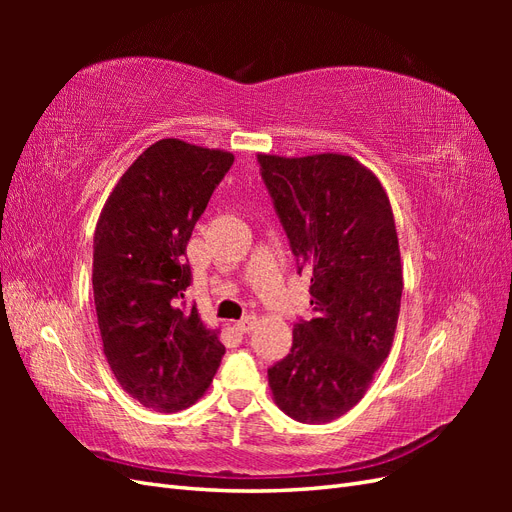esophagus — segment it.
<instances>
[{
	"label": "esophagus",
	"mask_w": 512,
	"mask_h": 512,
	"mask_svg": "<svg viewBox=\"0 0 512 512\" xmlns=\"http://www.w3.org/2000/svg\"><path fill=\"white\" fill-rule=\"evenodd\" d=\"M254 324H256V316H245V318L235 322V329L239 333H250L254 329Z\"/></svg>",
	"instance_id": "1"
}]
</instances>
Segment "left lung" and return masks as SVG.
Segmentation results:
<instances>
[{"instance_id":"8db88e82","label":"left lung","mask_w":512,"mask_h":512,"mask_svg":"<svg viewBox=\"0 0 512 512\" xmlns=\"http://www.w3.org/2000/svg\"><path fill=\"white\" fill-rule=\"evenodd\" d=\"M256 160L316 312L269 369L271 395L294 421L329 423L359 404L393 346L404 271L391 200L344 153Z\"/></svg>"}]
</instances>
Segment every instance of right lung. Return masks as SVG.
Instances as JSON below:
<instances>
[{"label":"right lung","instance_id":"obj_1","mask_svg":"<svg viewBox=\"0 0 512 512\" xmlns=\"http://www.w3.org/2000/svg\"><path fill=\"white\" fill-rule=\"evenodd\" d=\"M235 156L162 138L119 177L94 237V301L102 348L121 389L173 414L205 395L226 352L220 329L181 307L196 220Z\"/></svg>","mask_w":512,"mask_h":512}]
</instances>
